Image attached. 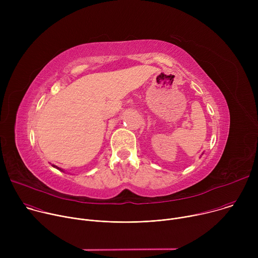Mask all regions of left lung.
I'll return each instance as SVG.
<instances>
[{
    "label": "left lung",
    "mask_w": 258,
    "mask_h": 258,
    "mask_svg": "<svg viewBox=\"0 0 258 258\" xmlns=\"http://www.w3.org/2000/svg\"><path fill=\"white\" fill-rule=\"evenodd\" d=\"M203 153H204V151H203V152H202V153H201V155H203ZM201 155H200V157H201Z\"/></svg>",
    "instance_id": "8db88e82"
}]
</instances>
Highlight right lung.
<instances>
[{
  "label": "right lung",
  "instance_id": "1",
  "mask_svg": "<svg viewBox=\"0 0 258 258\" xmlns=\"http://www.w3.org/2000/svg\"><path fill=\"white\" fill-rule=\"evenodd\" d=\"M50 163H51V165H52L53 167H55V168H57V169H59V170H61V171H64V172H65V169H64V168H62V167H60L59 165L54 164V163H52V162H50Z\"/></svg>",
  "mask_w": 258,
  "mask_h": 258
}]
</instances>
